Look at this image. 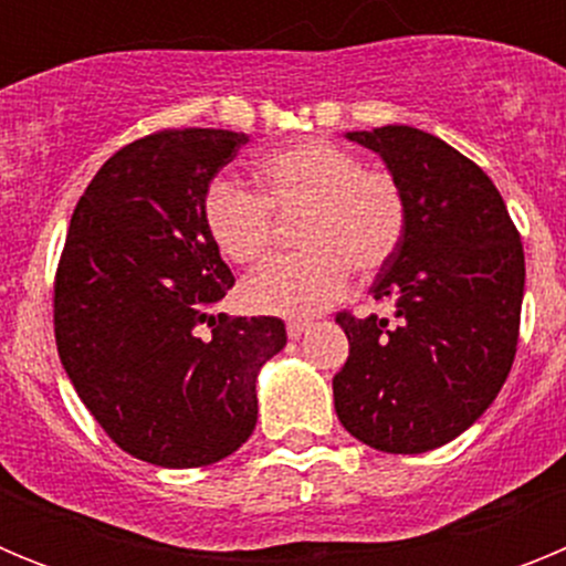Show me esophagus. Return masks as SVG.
Listing matches in <instances>:
<instances>
[{
	"mask_svg": "<svg viewBox=\"0 0 566 566\" xmlns=\"http://www.w3.org/2000/svg\"><path fill=\"white\" fill-rule=\"evenodd\" d=\"M308 328H312V326H308L306 319H292V323L286 326V334H289V339H300L303 334L308 332Z\"/></svg>",
	"mask_w": 566,
	"mask_h": 566,
	"instance_id": "esophagus-1",
	"label": "esophagus"
}]
</instances>
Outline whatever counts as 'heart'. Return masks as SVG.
<instances>
[{
    "label": "heart",
    "instance_id": "1",
    "mask_svg": "<svg viewBox=\"0 0 566 566\" xmlns=\"http://www.w3.org/2000/svg\"><path fill=\"white\" fill-rule=\"evenodd\" d=\"M258 195L229 178L203 192V229L234 266H258L272 249V214L292 218L300 254L277 260L240 289L252 312L314 317L343 297L352 269L377 274L397 254L408 203L397 178L363 167L352 149L306 138L263 153L252 167Z\"/></svg>",
    "mask_w": 566,
    "mask_h": 566
}]
</instances>
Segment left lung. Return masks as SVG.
<instances>
[{
    "label": "left lung",
    "instance_id": "1",
    "mask_svg": "<svg viewBox=\"0 0 566 566\" xmlns=\"http://www.w3.org/2000/svg\"><path fill=\"white\" fill-rule=\"evenodd\" d=\"M377 153L408 203L405 238L374 283L397 323L339 314L348 359L334 377L343 428L382 453L442 448L502 391L524 297L522 238L476 164L405 124L345 133Z\"/></svg>",
    "mask_w": 566,
    "mask_h": 566
}]
</instances>
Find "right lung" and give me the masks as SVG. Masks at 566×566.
Here are the masks:
<instances>
[{
  "label": "right lung",
  "instance_id": "right-lung-1",
  "mask_svg": "<svg viewBox=\"0 0 566 566\" xmlns=\"http://www.w3.org/2000/svg\"><path fill=\"white\" fill-rule=\"evenodd\" d=\"M247 142L209 127L138 138L70 218L53 297L59 357L107 437L158 468L238 451L258 422L260 368L286 345L283 319L212 314L234 277L201 203Z\"/></svg>",
  "mask_w": 566,
  "mask_h": 566
}]
</instances>
